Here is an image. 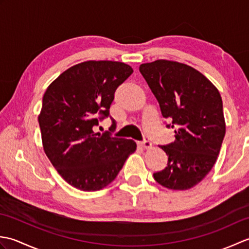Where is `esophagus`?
I'll return each instance as SVG.
<instances>
[{
    "label": "esophagus",
    "mask_w": 249,
    "mask_h": 249,
    "mask_svg": "<svg viewBox=\"0 0 249 249\" xmlns=\"http://www.w3.org/2000/svg\"><path fill=\"white\" fill-rule=\"evenodd\" d=\"M138 144L141 146V147H143V149H151V147L153 146V144H152V142H150V141H141V142H138Z\"/></svg>",
    "instance_id": "1"
}]
</instances>
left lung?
Here are the masks:
<instances>
[{
	"instance_id": "8db88e82",
	"label": "left lung",
	"mask_w": 249,
	"mask_h": 249,
	"mask_svg": "<svg viewBox=\"0 0 249 249\" xmlns=\"http://www.w3.org/2000/svg\"><path fill=\"white\" fill-rule=\"evenodd\" d=\"M139 71L162 116L176 128L174 142L160 146L166 152L168 163L154 173V178L169 189L193 188L213 168L226 134L218 89L194 67L176 61L144 63Z\"/></svg>"
}]
</instances>
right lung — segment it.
Segmentation results:
<instances>
[{"instance_id":"add662e5","label":"right lung","mask_w":249,"mask_h":249,"mask_svg":"<svg viewBox=\"0 0 249 249\" xmlns=\"http://www.w3.org/2000/svg\"><path fill=\"white\" fill-rule=\"evenodd\" d=\"M133 71L122 62L86 61L63 71L45 92L38 115L44 151L72 187L96 192L108 186L136 151L133 140L93 130Z\"/></svg>"}]
</instances>
